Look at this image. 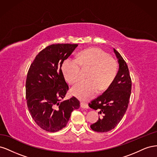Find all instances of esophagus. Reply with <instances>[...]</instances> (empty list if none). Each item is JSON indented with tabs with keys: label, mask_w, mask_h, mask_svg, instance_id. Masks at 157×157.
Returning a JSON list of instances; mask_svg holds the SVG:
<instances>
[{
	"label": "esophagus",
	"mask_w": 157,
	"mask_h": 157,
	"mask_svg": "<svg viewBox=\"0 0 157 157\" xmlns=\"http://www.w3.org/2000/svg\"><path fill=\"white\" fill-rule=\"evenodd\" d=\"M80 107L83 109H88L89 108L88 104L86 103H84V102L80 103Z\"/></svg>",
	"instance_id": "obj_1"
}]
</instances>
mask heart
I'll list each match as a JSON object with an SVG mask.
<instances>
[{
  "label": "heart",
  "instance_id": "b5f03b06",
  "mask_svg": "<svg viewBox=\"0 0 157 157\" xmlns=\"http://www.w3.org/2000/svg\"><path fill=\"white\" fill-rule=\"evenodd\" d=\"M81 67H90L88 79L80 80L71 89L75 96L82 100L93 98L98 90L108 88L115 80L117 73V63L109 55L98 48H91L81 51L77 58L69 57L61 66L64 78L69 84L79 79Z\"/></svg>",
  "mask_w": 157,
  "mask_h": 157
}]
</instances>
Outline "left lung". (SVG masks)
Wrapping results in <instances>:
<instances>
[{"instance_id": "8db88e82", "label": "left lung", "mask_w": 157, "mask_h": 157, "mask_svg": "<svg viewBox=\"0 0 157 157\" xmlns=\"http://www.w3.org/2000/svg\"><path fill=\"white\" fill-rule=\"evenodd\" d=\"M119 69L113 82L105 92L88 103L90 108L98 110L101 115L90 126L95 132H107L115 128L124 117L129 103L132 80L126 61L113 48Z\"/></svg>"}]
</instances>
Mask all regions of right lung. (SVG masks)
Returning a JSON list of instances; mask_svg holds the SVG:
<instances>
[{"label": "right lung", "instance_id": "right-lung-1", "mask_svg": "<svg viewBox=\"0 0 157 157\" xmlns=\"http://www.w3.org/2000/svg\"><path fill=\"white\" fill-rule=\"evenodd\" d=\"M77 46L56 44L47 46L36 56L28 71L25 83L27 107L36 124L47 132L63 129L72 111L80 107V101L74 96L60 101L69 90L61 66Z\"/></svg>", "mask_w": 157, "mask_h": 157}]
</instances>
